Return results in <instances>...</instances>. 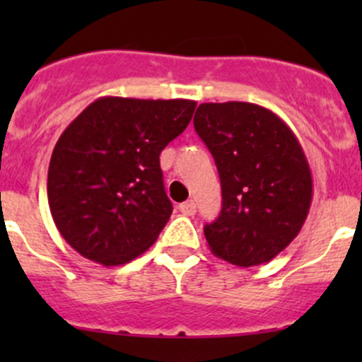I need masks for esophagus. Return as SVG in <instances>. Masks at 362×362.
<instances>
[{
  "label": "esophagus",
  "instance_id": "34e87169",
  "mask_svg": "<svg viewBox=\"0 0 362 362\" xmlns=\"http://www.w3.org/2000/svg\"><path fill=\"white\" fill-rule=\"evenodd\" d=\"M178 210H180L184 215H187V217H191V215L196 214V203L192 202V199H189V202L178 204Z\"/></svg>",
  "mask_w": 362,
  "mask_h": 362
}]
</instances>
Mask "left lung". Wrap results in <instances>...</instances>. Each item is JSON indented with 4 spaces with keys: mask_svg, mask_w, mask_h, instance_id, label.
I'll return each instance as SVG.
<instances>
[{
    "mask_svg": "<svg viewBox=\"0 0 362 362\" xmlns=\"http://www.w3.org/2000/svg\"><path fill=\"white\" fill-rule=\"evenodd\" d=\"M194 129L217 164L222 210L204 226L211 254L264 264L301 231L312 203L308 160L276 113L243 101L202 103Z\"/></svg>",
    "mask_w": 362,
    "mask_h": 362,
    "instance_id": "left-lung-1",
    "label": "left lung"
}]
</instances>
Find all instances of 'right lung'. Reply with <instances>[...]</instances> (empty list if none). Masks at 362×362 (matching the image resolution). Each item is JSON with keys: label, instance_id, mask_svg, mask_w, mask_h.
<instances>
[{"label": "right lung", "instance_id": "add662e5", "mask_svg": "<svg viewBox=\"0 0 362 362\" xmlns=\"http://www.w3.org/2000/svg\"><path fill=\"white\" fill-rule=\"evenodd\" d=\"M196 101L105 96L64 129L47 178L56 228L80 255L119 266L158 240L173 211L159 156Z\"/></svg>", "mask_w": 362, "mask_h": 362}]
</instances>
